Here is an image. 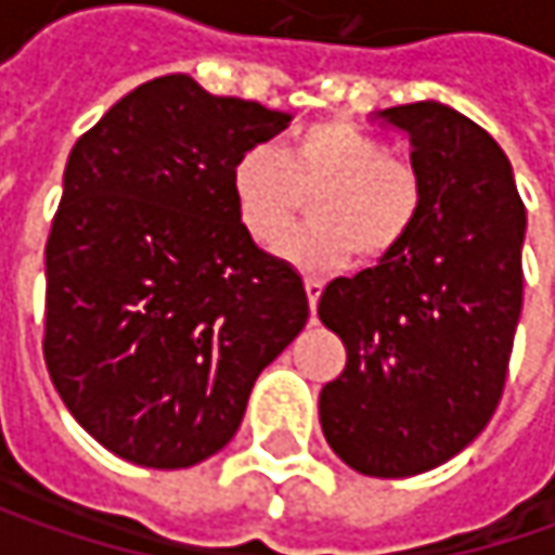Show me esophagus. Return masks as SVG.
<instances>
[{"label": "esophagus", "instance_id": "34e87169", "mask_svg": "<svg viewBox=\"0 0 555 555\" xmlns=\"http://www.w3.org/2000/svg\"><path fill=\"white\" fill-rule=\"evenodd\" d=\"M321 289H324V281H318V278H306V293H309V306H311V311L318 309V299H321Z\"/></svg>", "mask_w": 555, "mask_h": 555}]
</instances>
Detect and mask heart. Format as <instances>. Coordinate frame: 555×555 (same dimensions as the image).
I'll return each instance as SVG.
<instances>
[{"label":"heart","instance_id":"b5f03b06","mask_svg":"<svg viewBox=\"0 0 555 555\" xmlns=\"http://www.w3.org/2000/svg\"><path fill=\"white\" fill-rule=\"evenodd\" d=\"M306 197L314 222L281 253L293 266L324 271L352 249L367 262L389 256L416 224L423 184L411 163L346 119L311 122L281 151L246 147L231 166L237 222L266 249L287 237Z\"/></svg>","mask_w":555,"mask_h":555}]
</instances>
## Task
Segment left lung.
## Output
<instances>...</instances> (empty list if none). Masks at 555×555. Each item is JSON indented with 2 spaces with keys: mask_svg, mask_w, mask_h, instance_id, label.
<instances>
[{
  "mask_svg": "<svg viewBox=\"0 0 555 555\" xmlns=\"http://www.w3.org/2000/svg\"><path fill=\"white\" fill-rule=\"evenodd\" d=\"M376 117L411 139L423 206L379 266L321 293L346 371L318 411L354 473L404 479L460 454L501 401L522 314L525 206L501 144L454 107L416 101Z\"/></svg>",
  "mask_w": 555,
  "mask_h": 555,
  "instance_id": "left-lung-1",
  "label": "left lung"
}]
</instances>
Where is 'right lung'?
Masks as SVG:
<instances>
[{
  "label": "right lung",
  "mask_w": 555,
  "mask_h": 555,
  "mask_svg": "<svg viewBox=\"0 0 555 555\" xmlns=\"http://www.w3.org/2000/svg\"><path fill=\"white\" fill-rule=\"evenodd\" d=\"M289 114L157 76L76 141L46 244L52 383L117 457L184 469L234 438L256 376L309 321L302 278L262 253L231 166Z\"/></svg>",
  "instance_id": "right-lung-1"
}]
</instances>
